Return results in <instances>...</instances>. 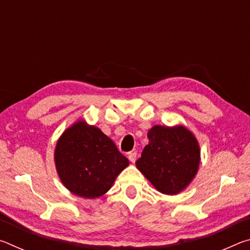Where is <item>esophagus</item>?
<instances>
[{
	"label": "esophagus",
	"mask_w": 250,
	"mask_h": 250,
	"mask_svg": "<svg viewBox=\"0 0 250 250\" xmlns=\"http://www.w3.org/2000/svg\"><path fill=\"white\" fill-rule=\"evenodd\" d=\"M128 158H129L131 163H134L135 161H137V152H135V151L134 152H130L129 155H128Z\"/></svg>",
	"instance_id": "obj_1"
}]
</instances>
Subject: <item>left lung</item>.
<instances>
[{"mask_svg":"<svg viewBox=\"0 0 250 250\" xmlns=\"http://www.w3.org/2000/svg\"><path fill=\"white\" fill-rule=\"evenodd\" d=\"M149 145L135 162L138 170L159 192L176 195L192 183L201 162L195 135L182 125H153L147 132Z\"/></svg>","mask_w":250,"mask_h":250,"instance_id":"obj_1","label":"left lung"}]
</instances>
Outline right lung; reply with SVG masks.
Returning <instances> with one entry per match:
<instances>
[{
  "label": "right lung",
  "instance_id": "obj_1",
  "mask_svg": "<svg viewBox=\"0 0 250 250\" xmlns=\"http://www.w3.org/2000/svg\"><path fill=\"white\" fill-rule=\"evenodd\" d=\"M59 180L75 195L97 198L107 193L129 166L113 141L83 119L67 128L54 152Z\"/></svg>",
  "mask_w": 250,
  "mask_h": 250
}]
</instances>
